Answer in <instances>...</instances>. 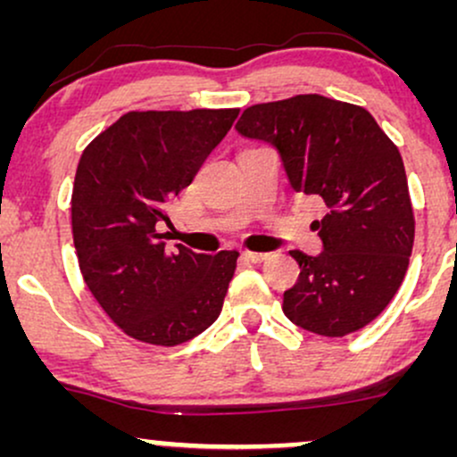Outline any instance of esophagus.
<instances>
[{
    "instance_id": "34e87169",
    "label": "esophagus",
    "mask_w": 457,
    "mask_h": 457,
    "mask_svg": "<svg viewBox=\"0 0 457 457\" xmlns=\"http://www.w3.org/2000/svg\"><path fill=\"white\" fill-rule=\"evenodd\" d=\"M243 258H245L246 262H251V264H262V262L269 260L270 255H269V253H255V251H245Z\"/></svg>"
}]
</instances>
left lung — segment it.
I'll return each instance as SVG.
<instances>
[{
    "mask_svg": "<svg viewBox=\"0 0 457 457\" xmlns=\"http://www.w3.org/2000/svg\"><path fill=\"white\" fill-rule=\"evenodd\" d=\"M236 130L279 152L292 191L327 204L312 225L322 253L290 251L301 275L283 292V313L324 337L367 327L395 296L412 251L400 150L363 107L320 94L253 104Z\"/></svg>",
    "mask_w": 457,
    "mask_h": 457,
    "instance_id": "1",
    "label": "left lung"
}]
</instances>
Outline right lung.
Wrapping results in <instances>:
<instances>
[{"label":"right lung","instance_id":"1","mask_svg":"<svg viewBox=\"0 0 457 457\" xmlns=\"http://www.w3.org/2000/svg\"><path fill=\"white\" fill-rule=\"evenodd\" d=\"M236 118L238 109L130 112L79 159L71 202L79 269L133 339L185 344L221 313L238 251H167L159 228Z\"/></svg>","mask_w":457,"mask_h":457}]
</instances>
